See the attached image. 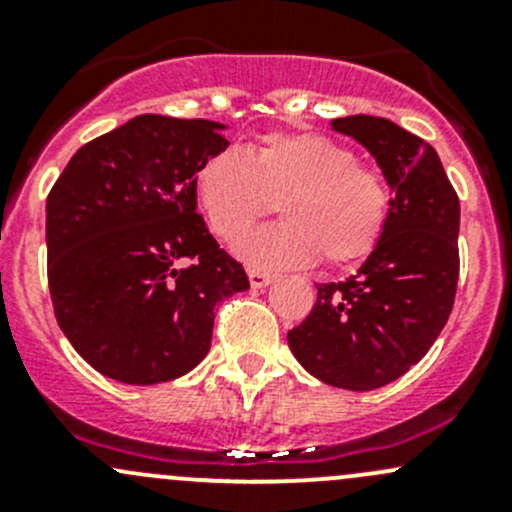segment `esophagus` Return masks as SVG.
<instances>
[{
	"label": "esophagus",
	"mask_w": 512,
	"mask_h": 512,
	"mask_svg": "<svg viewBox=\"0 0 512 512\" xmlns=\"http://www.w3.org/2000/svg\"><path fill=\"white\" fill-rule=\"evenodd\" d=\"M247 277H250V285L255 287V289H262V287H267L272 282V275L270 272H265V270H255V267H250V270H247Z\"/></svg>",
	"instance_id": "esophagus-1"
}]
</instances>
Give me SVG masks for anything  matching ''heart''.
<instances>
[{
  "label": "heart",
  "mask_w": 512,
  "mask_h": 512,
  "mask_svg": "<svg viewBox=\"0 0 512 512\" xmlns=\"http://www.w3.org/2000/svg\"><path fill=\"white\" fill-rule=\"evenodd\" d=\"M195 193L210 230L235 242L280 205L285 223L245 237L237 255L257 267L364 260L386 230L391 190L384 173L359 163L322 133H272L247 156L220 151L200 165Z\"/></svg>",
  "instance_id": "b5f03b06"
}]
</instances>
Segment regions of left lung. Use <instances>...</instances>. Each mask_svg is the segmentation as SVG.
Segmentation results:
<instances>
[{
  "label": "left lung",
  "mask_w": 512,
  "mask_h": 512,
  "mask_svg": "<svg viewBox=\"0 0 512 512\" xmlns=\"http://www.w3.org/2000/svg\"><path fill=\"white\" fill-rule=\"evenodd\" d=\"M359 141L391 188L379 245L356 275L317 285V302L287 342L299 364L329 386L371 391L404 376L431 349L458 285L461 205L438 153L389 118H334Z\"/></svg>",
  "instance_id": "obj_1"
}]
</instances>
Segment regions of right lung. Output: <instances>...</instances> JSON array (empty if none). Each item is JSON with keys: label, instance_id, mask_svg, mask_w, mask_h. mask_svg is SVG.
Here are the masks:
<instances>
[{"label": "right lung", "instance_id": "add662e5", "mask_svg": "<svg viewBox=\"0 0 512 512\" xmlns=\"http://www.w3.org/2000/svg\"><path fill=\"white\" fill-rule=\"evenodd\" d=\"M205 118L143 113L81 146L46 198V272L61 332L133 386L205 359L215 307L250 289L198 215L195 175L230 143Z\"/></svg>", "mask_w": 512, "mask_h": 512}]
</instances>
